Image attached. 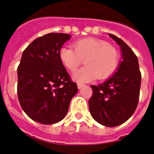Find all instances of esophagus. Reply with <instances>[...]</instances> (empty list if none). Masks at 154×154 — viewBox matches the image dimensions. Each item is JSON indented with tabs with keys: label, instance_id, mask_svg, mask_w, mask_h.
<instances>
[{
	"label": "esophagus",
	"instance_id": "1",
	"mask_svg": "<svg viewBox=\"0 0 154 154\" xmlns=\"http://www.w3.org/2000/svg\"><path fill=\"white\" fill-rule=\"evenodd\" d=\"M84 85H85L82 84V83H77V88H78V89H81V88H82Z\"/></svg>",
	"mask_w": 154,
	"mask_h": 154
}]
</instances>
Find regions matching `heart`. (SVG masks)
Returning <instances> with one entry per match:
<instances>
[{"instance_id": "heart-1", "label": "heart", "mask_w": 154, "mask_h": 154, "mask_svg": "<svg viewBox=\"0 0 154 154\" xmlns=\"http://www.w3.org/2000/svg\"><path fill=\"white\" fill-rule=\"evenodd\" d=\"M74 49L64 46L59 51L62 64L74 72L84 60L85 66L72 74L78 82H86L97 77L105 79L112 75L119 64L117 49L106 42L96 38H85L73 44Z\"/></svg>"}]
</instances>
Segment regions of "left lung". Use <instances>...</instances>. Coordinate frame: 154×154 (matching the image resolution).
Listing matches in <instances>:
<instances>
[{"instance_id":"obj_1","label":"left lung","mask_w":154,"mask_h":154,"mask_svg":"<svg viewBox=\"0 0 154 154\" xmlns=\"http://www.w3.org/2000/svg\"><path fill=\"white\" fill-rule=\"evenodd\" d=\"M122 50V60L117 71L99 85H91L93 95L89 101L94 119L102 125L115 127L134 114L138 104L141 74L135 53L122 39L109 34Z\"/></svg>"}]
</instances>
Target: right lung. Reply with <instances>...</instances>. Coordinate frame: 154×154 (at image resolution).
Returning a JSON list of instances; mask_svg holds the SVG:
<instances>
[{
    "instance_id": "1",
    "label": "right lung",
    "mask_w": 154,
    "mask_h": 154,
    "mask_svg": "<svg viewBox=\"0 0 154 154\" xmlns=\"http://www.w3.org/2000/svg\"><path fill=\"white\" fill-rule=\"evenodd\" d=\"M71 36L51 32L35 39L24 50L17 68V95L22 109L34 122L52 125L67 113L77 86L59 57Z\"/></svg>"
}]
</instances>
